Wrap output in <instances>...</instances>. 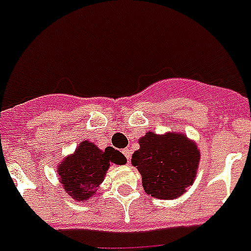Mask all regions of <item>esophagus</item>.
Masks as SVG:
<instances>
[{
  "instance_id": "1",
  "label": "esophagus",
  "mask_w": 251,
  "mask_h": 251,
  "mask_svg": "<svg viewBox=\"0 0 251 251\" xmlns=\"http://www.w3.org/2000/svg\"><path fill=\"white\" fill-rule=\"evenodd\" d=\"M122 153H124L126 159H127V163H130V159H131V152H130V150L129 149L122 150Z\"/></svg>"
}]
</instances>
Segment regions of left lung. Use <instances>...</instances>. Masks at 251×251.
<instances>
[{
	"label": "left lung",
	"mask_w": 251,
	"mask_h": 251,
	"mask_svg": "<svg viewBox=\"0 0 251 251\" xmlns=\"http://www.w3.org/2000/svg\"><path fill=\"white\" fill-rule=\"evenodd\" d=\"M139 146L131 164L142 175L146 193L159 199H175L186 193L201 160L194 142L179 133L157 135L149 131L139 139Z\"/></svg>",
	"instance_id": "8db88e82"
}]
</instances>
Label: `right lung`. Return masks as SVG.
<instances>
[{
	"instance_id": "right-lung-1",
	"label": "right lung",
	"mask_w": 251,
	"mask_h": 251,
	"mask_svg": "<svg viewBox=\"0 0 251 251\" xmlns=\"http://www.w3.org/2000/svg\"><path fill=\"white\" fill-rule=\"evenodd\" d=\"M125 163L126 157L118 150L106 147L102 151L92 142L83 141L75 152L61 161L57 172L65 191L75 201L83 202L96 193L110 164Z\"/></svg>"
}]
</instances>
